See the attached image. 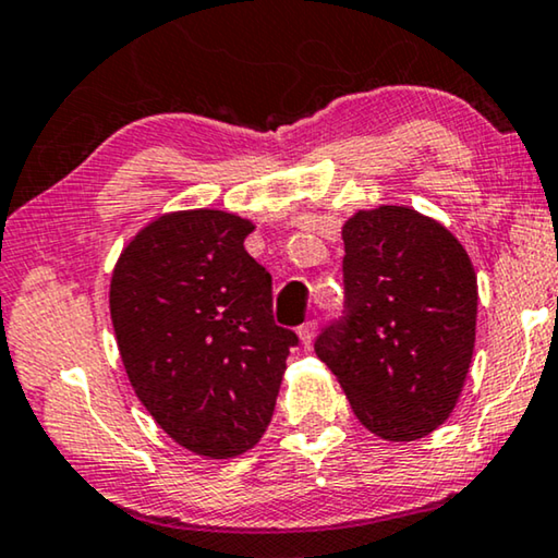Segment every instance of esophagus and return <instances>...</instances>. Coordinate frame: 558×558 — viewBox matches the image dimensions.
Listing matches in <instances>:
<instances>
[{
    "label": "esophagus",
    "mask_w": 558,
    "mask_h": 558,
    "mask_svg": "<svg viewBox=\"0 0 558 558\" xmlns=\"http://www.w3.org/2000/svg\"><path fill=\"white\" fill-rule=\"evenodd\" d=\"M314 335H317V322H314V319L304 322V325L299 327V339H302V344H304V347H312V342H314Z\"/></svg>",
    "instance_id": "esophagus-1"
}]
</instances>
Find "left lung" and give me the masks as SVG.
I'll return each mask as SVG.
<instances>
[{"label":"left lung","mask_w":558,"mask_h":558,"mask_svg":"<svg viewBox=\"0 0 558 558\" xmlns=\"http://www.w3.org/2000/svg\"><path fill=\"white\" fill-rule=\"evenodd\" d=\"M342 239L344 314L314 352L367 430L417 440L453 413L471 367L473 264L446 226L402 206L354 214Z\"/></svg>","instance_id":"left-lung-1"}]
</instances>
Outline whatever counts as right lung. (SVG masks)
<instances>
[{
	"label": "right lung",
	"instance_id": "right-lung-1",
	"mask_svg": "<svg viewBox=\"0 0 558 558\" xmlns=\"http://www.w3.org/2000/svg\"><path fill=\"white\" fill-rule=\"evenodd\" d=\"M252 231L211 208L160 216L120 254L110 281L135 395L179 446L208 458L259 442L299 344L274 325L271 274L244 248Z\"/></svg>",
	"mask_w": 558,
	"mask_h": 558
}]
</instances>
